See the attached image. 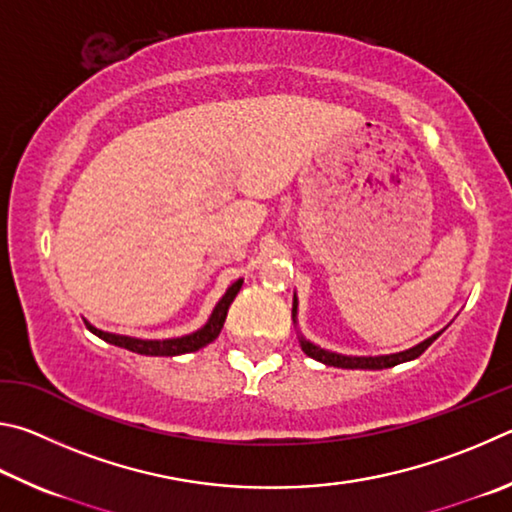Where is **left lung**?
<instances>
[{"label": "left lung", "instance_id": "left-lung-1", "mask_svg": "<svg viewBox=\"0 0 512 512\" xmlns=\"http://www.w3.org/2000/svg\"><path fill=\"white\" fill-rule=\"evenodd\" d=\"M294 317H297V297H294V303H292V319ZM438 335H441V333H438ZM438 335L425 339L423 344L409 348V351H402V353H396V355H380V357H346V355H337V353L324 351V348H319L315 344L306 342V339H303V337H301V348H303V353H306L308 357H312V360L324 362L328 366H337V369H371V371H375V369H389V366H396V364H402V362L416 360V357L423 355L427 348L434 344V339Z\"/></svg>", "mask_w": 512, "mask_h": 512}]
</instances>
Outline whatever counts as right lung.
Instances as JSON below:
<instances>
[{
    "label": "right lung",
    "mask_w": 512,
    "mask_h": 512,
    "mask_svg": "<svg viewBox=\"0 0 512 512\" xmlns=\"http://www.w3.org/2000/svg\"><path fill=\"white\" fill-rule=\"evenodd\" d=\"M240 285L242 281H236L227 290V294L220 299L218 306H215L213 315L209 319V324L204 328L197 330L193 335H186V337H177V339H164V342H148V339H134V337H123V335H112V333H103V330H98L94 326L85 324L89 330L96 337H101L103 342L107 344H114V346H121V348H128L132 353H139V355H155V357H173V355H184V353H193V351H200L202 346L211 344L215 337L220 335V330L224 326V319H227V312L231 301L236 299V294L240 292Z\"/></svg>",
    "instance_id": "1"
}]
</instances>
